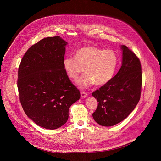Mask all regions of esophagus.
<instances>
[{
	"label": "esophagus",
	"instance_id": "obj_1",
	"mask_svg": "<svg viewBox=\"0 0 161 161\" xmlns=\"http://www.w3.org/2000/svg\"><path fill=\"white\" fill-rule=\"evenodd\" d=\"M81 98H84L87 96V93L86 92H83V91H81Z\"/></svg>",
	"mask_w": 161,
	"mask_h": 161
}]
</instances>
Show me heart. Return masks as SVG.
<instances>
[{
  "mask_svg": "<svg viewBox=\"0 0 161 161\" xmlns=\"http://www.w3.org/2000/svg\"><path fill=\"white\" fill-rule=\"evenodd\" d=\"M119 62L118 56L112 49H102L95 46H86L78 49L74 57L63 60V68L70 78L76 80L79 87L85 89L94 84L104 86L111 81Z\"/></svg>",
  "mask_w": 161,
  "mask_h": 161,
  "instance_id": "1",
  "label": "heart"
}]
</instances>
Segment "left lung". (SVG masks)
I'll return each mask as SVG.
<instances>
[{"label":"left lung","mask_w":161,"mask_h":161,"mask_svg":"<svg viewBox=\"0 0 161 161\" xmlns=\"http://www.w3.org/2000/svg\"><path fill=\"white\" fill-rule=\"evenodd\" d=\"M122 65L110 82L92 93L98 107L92 114L102 126L110 127L123 121L140 100L142 86L141 63L137 56L121 45Z\"/></svg>","instance_id":"8db88e82"}]
</instances>
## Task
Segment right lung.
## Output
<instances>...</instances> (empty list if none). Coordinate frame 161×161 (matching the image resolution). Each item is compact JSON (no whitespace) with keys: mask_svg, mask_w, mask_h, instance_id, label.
Wrapping results in <instances>:
<instances>
[{"mask_svg":"<svg viewBox=\"0 0 161 161\" xmlns=\"http://www.w3.org/2000/svg\"><path fill=\"white\" fill-rule=\"evenodd\" d=\"M67 45L60 36L43 38L26 51L19 68L17 87L23 110L46 129L66 123L69 107L80 98L63 68Z\"/></svg>","mask_w":161,"mask_h":161,"instance_id":"obj_1","label":"right lung"}]
</instances>
